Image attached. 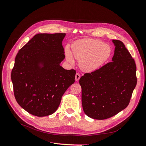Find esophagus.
I'll use <instances>...</instances> for the list:
<instances>
[{"label":"esophagus","mask_w":146,"mask_h":146,"mask_svg":"<svg viewBox=\"0 0 146 146\" xmlns=\"http://www.w3.org/2000/svg\"><path fill=\"white\" fill-rule=\"evenodd\" d=\"M75 78H76V81H78L79 79H80V74L77 73V74H76V76H75Z\"/></svg>","instance_id":"34e87169"}]
</instances>
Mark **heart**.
<instances>
[{"mask_svg": "<svg viewBox=\"0 0 146 146\" xmlns=\"http://www.w3.org/2000/svg\"><path fill=\"white\" fill-rule=\"evenodd\" d=\"M72 50V54L68 48L66 50V60L70 64H73L74 55L78 60L80 69L85 72H92L100 68L109 58L111 53V48L108 44L86 38L75 42Z\"/></svg>", "mask_w": 146, "mask_h": 146, "instance_id": "b5f03b06", "label": "heart"}]
</instances>
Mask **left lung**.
<instances>
[{
  "mask_svg": "<svg viewBox=\"0 0 146 146\" xmlns=\"http://www.w3.org/2000/svg\"><path fill=\"white\" fill-rule=\"evenodd\" d=\"M115 48L112 61L79 80L83 110L91 118L102 120L124 110L136 85L135 60L123 43L112 40Z\"/></svg>",
  "mask_w": 146,
  "mask_h": 146,
  "instance_id": "1",
  "label": "left lung"
}]
</instances>
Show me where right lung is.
<instances>
[{
	"mask_svg": "<svg viewBox=\"0 0 146 146\" xmlns=\"http://www.w3.org/2000/svg\"><path fill=\"white\" fill-rule=\"evenodd\" d=\"M66 33H38L19 50L11 71L15 99L32 115L56 111L61 97L75 82L76 72L60 66Z\"/></svg>",
	"mask_w": 146,
	"mask_h": 146,
	"instance_id": "1",
	"label": "right lung"
}]
</instances>
